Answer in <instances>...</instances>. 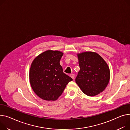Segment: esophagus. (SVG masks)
Masks as SVG:
<instances>
[{
	"label": "esophagus",
	"mask_w": 130,
	"mask_h": 130,
	"mask_svg": "<svg viewBox=\"0 0 130 130\" xmlns=\"http://www.w3.org/2000/svg\"><path fill=\"white\" fill-rule=\"evenodd\" d=\"M70 76L72 78H73V79H74V78H75V75H74V74H71V75H70Z\"/></svg>",
	"instance_id": "obj_1"
}]
</instances>
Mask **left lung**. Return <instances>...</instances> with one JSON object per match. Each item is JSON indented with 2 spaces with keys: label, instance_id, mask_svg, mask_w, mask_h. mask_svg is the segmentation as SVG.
Returning a JSON list of instances; mask_svg holds the SVG:
<instances>
[{
  "label": "left lung",
  "instance_id": "obj_1",
  "mask_svg": "<svg viewBox=\"0 0 130 130\" xmlns=\"http://www.w3.org/2000/svg\"><path fill=\"white\" fill-rule=\"evenodd\" d=\"M80 70L75 79L82 91L94 96L105 89L109 82L110 73L105 60L98 54L85 52L77 54Z\"/></svg>",
  "mask_w": 130,
  "mask_h": 130
}]
</instances>
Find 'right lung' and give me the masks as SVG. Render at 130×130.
Returning a JSON list of instances; mask_svg holds the SVG:
<instances>
[{
    "label": "right lung",
    "instance_id": "add662e5",
    "mask_svg": "<svg viewBox=\"0 0 130 130\" xmlns=\"http://www.w3.org/2000/svg\"><path fill=\"white\" fill-rule=\"evenodd\" d=\"M63 55L58 51L47 50L36 57L31 64L29 71L31 87L43 100H56L67 84L73 80L63 73L59 64Z\"/></svg>",
    "mask_w": 130,
    "mask_h": 130
}]
</instances>
